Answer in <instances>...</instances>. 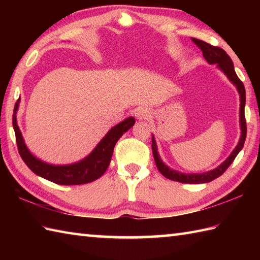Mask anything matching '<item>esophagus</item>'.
Segmentation results:
<instances>
[{
  "instance_id": "34e87169",
  "label": "esophagus",
  "mask_w": 260,
  "mask_h": 260,
  "mask_svg": "<svg viewBox=\"0 0 260 260\" xmlns=\"http://www.w3.org/2000/svg\"><path fill=\"white\" fill-rule=\"evenodd\" d=\"M135 116H136L137 119L143 120V119L151 118L152 114H151V110L148 109L147 107H139V108H136V110H135Z\"/></svg>"
}]
</instances>
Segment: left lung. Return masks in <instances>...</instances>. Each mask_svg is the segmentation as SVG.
Wrapping results in <instances>:
<instances>
[{"label":"left lung","mask_w":260,"mask_h":260,"mask_svg":"<svg viewBox=\"0 0 260 260\" xmlns=\"http://www.w3.org/2000/svg\"><path fill=\"white\" fill-rule=\"evenodd\" d=\"M191 40L202 51L204 59H206L209 63L218 64V67L221 69L225 75H227L228 78L237 87V89H238L240 93V126H241L240 141L238 143V145L236 146L234 152L230 154V156L217 169L209 171V172L202 173V174H183V173H180V172H176V171L171 170L162 162V159L159 158L155 140H154V137H152V151H153L154 159H155L157 170L162 173V175H164L165 178L169 180L181 182V183H193V184L198 183L199 184V183H207V182L213 181L214 179L219 178L220 175H222L225 172V170L230 167L231 163L235 161L236 156L238 155V153L242 150V147H244L246 136H247V124H246V117H245L246 90L242 81L238 78V76L236 74L233 60H231V58L228 56L227 52H225L223 49H221L220 47L212 46L210 45V43L199 40V39H196V38H191Z\"/></svg>","instance_id":"8db88e82"}]
</instances>
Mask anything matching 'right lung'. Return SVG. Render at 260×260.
<instances>
[{
    "instance_id": "obj_1",
    "label": "right lung",
    "mask_w": 260,
    "mask_h": 260,
    "mask_svg": "<svg viewBox=\"0 0 260 260\" xmlns=\"http://www.w3.org/2000/svg\"><path fill=\"white\" fill-rule=\"evenodd\" d=\"M18 106L19 99L14 106L12 123L20 156L33 173L60 185L86 184L101 178L108 168L115 144L121 135L135 124V118L128 117L118 125L114 126L106 136L99 142V144L91 152L90 155H88L85 159L78 163L71 165H50L36 158L26 148L19 126L16 124L15 113L18 110Z\"/></svg>"
}]
</instances>
